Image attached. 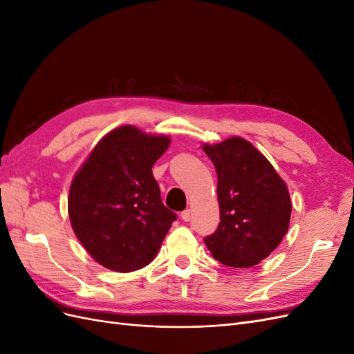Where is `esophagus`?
Instances as JSON below:
<instances>
[{"label": "esophagus", "instance_id": "esophagus-1", "mask_svg": "<svg viewBox=\"0 0 354 354\" xmlns=\"http://www.w3.org/2000/svg\"><path fill=\"white\" fill-rule=\"evenodd\" d=\"M190 217H192L190 209H185L183 212H181V218H183V221H189Z\"/></svg>", "mask_w": 354, "mask_h": 354}]
</instances>
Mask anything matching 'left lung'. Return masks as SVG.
I'll list each match as a JSON object with an SVG mask.
<instances>
[{"mask_svg": "<svg viewBox=\"0 0 354 354\" xmlns=\"http://www.w3.org/2000/svg\"><path fill=\"white\" fill-rule=\"evenodd\" d=\"M217 171L220 223L203 239L221 264L246 269L267 259L289 227L292 203L266 156L241 137L203 145Z\"/></svg>", "mask_w": 354, "mask_h": 354, "instance_id": "1", "label": "left lung"}]
</instances>
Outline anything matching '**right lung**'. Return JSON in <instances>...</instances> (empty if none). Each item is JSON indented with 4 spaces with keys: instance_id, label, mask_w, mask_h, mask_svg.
<instances>
[{
    "instance_id": "obj_1",
    "label": "right lung",
    "mask_w": 354,
    "mask_h": 354,
    "mask_svg": "<svg viewBox=\"0 0 354 354\" xmlns=\"http://www.w3.org/2000/svg\"><path fill=\"white\" fill-rule=\"evenodd\" d=\"M169 137L122 125L106 134L73 177L72 229L106 269L133 272L151 263L177 218L160 201L152 167Z\"/></svg>"
}]
</instances>
